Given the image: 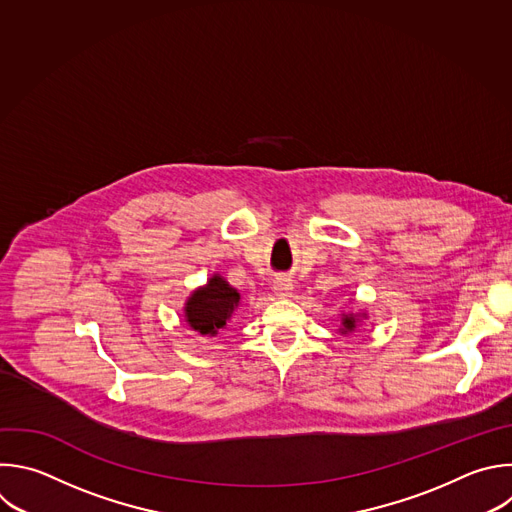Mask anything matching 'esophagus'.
Masks as SVG:
<instances>
[{
  "instance_id": "obj_1",
  "label": "esophagus",
  "mask_w": 512,
  "mask_h": 512,
  "mask_svg": "<svg viewBox=\"0 0 512 512\" xmlns=\"http://www.w3.org/2000/svg\"><path fill=\"white\" fill-rule=\"evenodd\" d=\"M273 295L279 297V299H285V297H291L293 293V281L289 277H279L273 281V287H271Z\"/></svg>"
}]
</instances>
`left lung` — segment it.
Here are the masks:
<instances>
[{"label":"left lung","mask_w":512,"mask_h":512,"mask_svg":"<svg viewBox=\"0 0 512 512\" xmlns=\"http://www.w3.org/2000/svg\"><path fill=\"white\" fill-rule=\"evenodd\" d=\"M364 319H368L366 311H342V325H339V333H342V335L356 333L358 325Z\"/></svg>","instance_id":"1"}]
</instances>
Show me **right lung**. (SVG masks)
<instances>
[{
	"instance_id": "1",
	"label": "right lung",
	"mask_w": 512,
	"mask_h": 512,
	"mask_svg": "<svg viewBox=\"0 0 512 512\" xmlns=\"http://www.w3.org/2000/svg\"><path fill=\"white\" fill-rule=\"evenodd\" d=\"M239 307L241 293L229 285L223 275L213 273L205 285L197 287L187 297L183 313L193 331L205 337H217L223 329H227Z\"/></svg>"
}]
</instances>
